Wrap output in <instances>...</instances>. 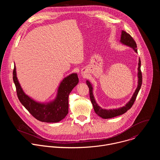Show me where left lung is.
Returning <instances> with one entry per match:
<instances>
[{"instance_id":"1","label":"left lung","mask_w":160,"mask_h":160,"mask_svg":"<svg viewBox=\"0 0 160 160\" xmlns=\"http://www.w3.org/2000/svg\"><path fill=\"white\" fill-rule=\"evenodd\" d=\"M120 42L127 45V46H129L132 48L135 52L138 53V49H137V44L133 40V38L131 37L130 34L127 33L126 32L122 30V35H121V40ZM141 59H139V66H138V87H137L135 92L133 93V95L132 96V98L127 103V104L122 108H120L118 109H102L100 106L98 105L96 103L93 93H92V85L90 84V82L88 80L86 82L87 85L88 87L89 88V94H90V99L91 101V102L92 104L94 109L95 112L98 115H99L100 117L104 118V119H108V118H111L113 117H115L117 116H120L123 115L125 112H126L128 109H130L132 106H133L137 96H138V94L139 93V91L142 85V72L141 70Z\"/></svg>"}]
</instances>
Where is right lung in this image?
I'll return each mask as SVG.
<instances>
[{
	"mask_svg": "<svg viewBox=\"0 0 160 160\" xmlns=\"http://www.w3.org/2000/svg\"><path fill=\"white\" fill-rule=\"evenodd\" d=\"M13 81L19 101L34 118L42 122L56 123L64 119L68 113V97L79 80L77 73H72L64 78L58 88L56 98L46 104L36 102L25 94L18 80L15 66Z\"/></svg>",
	"mask_w": 160,
	"mask_h": 160,
	"instance_id": "obj_1",
	"label": "right lung"
}]
</instances>
